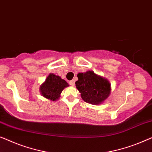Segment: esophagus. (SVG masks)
Listing matches in <instances>:
<instances>
[{"label":"esophagus","mask_w":152,"mask_h":152,"mask_svg":"<svg viewBox=\"0 0 152 152\" xmlns=\"http://www.w3.org/2000/svg\"><path fill=\"white\" fill-rule=\"evenodd\" d=\"M69 84L71 85V86H74L75 85V80H72L71 81H69Z\"/></svg>","instance_id":"esophagus-1"}]
</instances>
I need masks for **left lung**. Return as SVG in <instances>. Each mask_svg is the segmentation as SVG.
Listing matches in <instances>:
<instances>
[{
    "label": "left lung",
    "mask_w": 152,
    "mask_h": 152,
    "mask_svg": "<svg viewBox=\"0 0 152 152\" xmlns=\"http://www.w3.org/2000/svg\"><path fill=\"white\" fill-rule=\"evenodd\" d=\"M75 82L77 88L81 93L84 102L91 104H99L107 98L110 93L109 81L96 75L92 71H87L77 75Z\"/></svg>",
    "instance_id": "obj_1"
}]
</instances>
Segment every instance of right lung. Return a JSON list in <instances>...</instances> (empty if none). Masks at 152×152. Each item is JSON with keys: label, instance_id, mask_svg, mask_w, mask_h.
<instances>
[{"label": "right lung", "instance_id": "right-lung-1", "mask_svg": "<svg viewBox=\"0 0 152 152\" xmlns=\"http://www.w3.org/2000/svg\"><path fill=\"white\" fill-rule=\"evenodd\" d=\"M69 84L60 77L50 73L46 79L45 83L40 86L39 90L45 97L50 100L56 101L60 97L61 91Z\"/></svg>", "mask_w": 152, "mask_h": 152}]
</instances>
